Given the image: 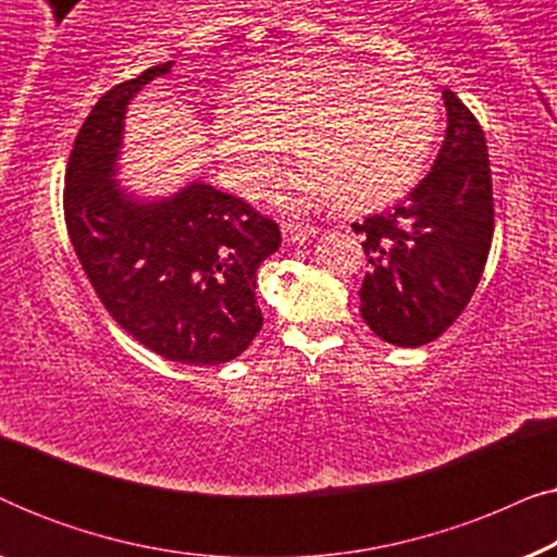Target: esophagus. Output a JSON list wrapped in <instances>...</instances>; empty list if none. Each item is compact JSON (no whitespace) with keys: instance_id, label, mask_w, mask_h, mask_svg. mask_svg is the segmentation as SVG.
<instances>
[{"instance_id":"34e87169","label":"esophagus","mask_w":557,"mask_h":557,"mask_svg":"<svg viewBox=\"0 0 557 557\" xmlns=\"http://www.w3.org/2000/svg\"><path fill=\"white\" fill-rule=\"evenodd\" d=\"M281 233H284L286 243H304V240H309L317 231L309 225H301V223H294V220H288V223L281 225Z\"/></svg>"}]
</instances>
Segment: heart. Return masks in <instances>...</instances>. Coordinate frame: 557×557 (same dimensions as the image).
<instances>
[{
    "label": "heart",
    "instance_id": "1",
    "mask_svg": "<svg viewBox=\"0 0 557 557\" xmlns=\"http://www.w3.org/2000/svg\"><path fill=\"white\" fill-rule=\"evenodd\" d=\"M438 132V98L413 71L362 60L301 58L250 71L238 103L218 116V141L250 189L278 172L292 144L307 200L370 210L398 200L421 177Z\"/></svg>",
    "mask_w": 557,
    "mask_h": 557
}]
</instances>
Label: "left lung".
<instances>
[{
  "label": "left lung",
  "instance_id": "1",
  "mask_svg": "<svg viewBox=\"0 0 557 557\" xmlns=\"http://www.w3.org/2000/svg\"><path fill=\"white\" fill-rule=\"evenodd\" d=\"M446 139L431 172L393 210L352 223L370 273L360 314L380 339L421 347L474 296L494 235L492 170L474 113L444 90Z\"/></svg>",
  "mask_w": 557,
  "mask_h": 557
}]
</instances>
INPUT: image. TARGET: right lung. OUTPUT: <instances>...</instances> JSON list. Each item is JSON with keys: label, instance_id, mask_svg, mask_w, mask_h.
Listing matches in <instances>:
<instances>
[{"label": "right lung", "instance_id": "obj_1", "mask_svg": "<svg viewBox=\"0 0 557 557\" xmlns=\"http://www.w3.org/2000/svg\"><path fill=\"white\" fill-rule=\"evenodd\" d=\"M170 67L113 86L83 121L65 170V225L98 299L136 342L172 362L223 364L261 332L256 271L281 231L202 182L141 202L113 180L128 101Z\"/></svg>", "mask_w": 557, "mask_h": 557}]
</instances>
